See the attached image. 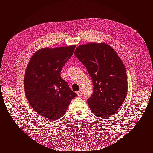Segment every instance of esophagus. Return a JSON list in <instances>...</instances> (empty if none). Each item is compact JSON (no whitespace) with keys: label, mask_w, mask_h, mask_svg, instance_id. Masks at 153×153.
<instances>
[{"label":"esophagus","mask_w":153,"mask_h":153,"mask_svg":"<svg viewBox=\"0 0 153 153\" xmlns=\"http://www.w3.org/2000/svg\"><path fill=\"white\" fill-rule=\"evenodd\" d=\"M77 93L78 96H81L82 94V91L81 90H79Z\"/></svg>","instance_id":"obj_1"}]
</instances>
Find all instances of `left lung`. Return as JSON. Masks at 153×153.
Listing matches in <instances>:
<instances>
[{
	"mask_svg": "<svg viewBox=\"0 0 153 153\" xmlns=\"http://www.w3.org/2000/svg\"><path fill=\"white\" fill-rule=\"evenodd\" d=\"M74 54L85 66L93 82V94L87 99L92 113L102 118L115 114L128 90L126 72L121 59L105 43L79 46Z\"/></svg>",
	"mask_w": 153,
	"mask_h": 153,
	"instance_id": "left-lung-1",
	"label": "left lung"
}]
</instances>
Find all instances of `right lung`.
Instances as JSON below:
<instances>
[{
	"instance_id": "add662e5",
	"label": "right lung",
	"mask_w": 153,
	"mask_h": 153,
	"mask_svg": "<svg viewBox=\"0 0 153 153\" xmlns=\"http://www.w3.org/2000/svg\"><path fill=\"white\" fill-rule=\"evenodd\" d=\"M75 45L45 48L31 58L24 76V90L31 107L50 120L63 116L77 94L63 80L60 72L73 54Z\"/></svg>"
}]
</instances>
